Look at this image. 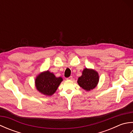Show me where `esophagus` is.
<instances>
[{
  "label": "esophagus",
  "instance_id": "esophagus-1",
  "mask_svg": "<svg viewBox=\"0 0 133 133\" xmlns=\"http://www.w3.org/2000/svg\"><path fill=\"white\" fill-rule=\"evenodd\" d=\"M72 79V76H70L69 78H67V80H69V81H71Z\"/></svg>",
  "mask_w": 133,
  "mask_h": 133
}]
</instances>
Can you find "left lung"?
<instances>
[{
  "mask_svg": "<svg viewBox=\"0 0 133 133\" xmlns=\"http://www.w3.org/2000/svg\"><path fill=\"white\" fill-rule=\"evenodd\" d=\"M99 80L98 72L92 69L85 68L82 74L78 78L77 82L81 87L87 91L95 88Z\"/></svg>",
  "mask_w": 133,
  "mask_h": 133,
  "instance_id": "left-lung-1",
  "label": "left lung"
}]
</instances>
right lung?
Returning <instances> with one entry per match:
<instances>
[{"label": "right lung", "instance_id": "obj_1", "mask_svg": "<svg viewBox=\"0 0 133 133\" xmlns=\"http://www.w3.org/2000/svg\"><path fill=\"white\" fill-rule=\"evenodd\" d=\"M62 81V77H56L52 72L47 70L36 76L35 85L36 90L41 94L51 96L56 92Z\"/></svg>", "mask_w": 133, "mask_h": 133}]
</instances>
